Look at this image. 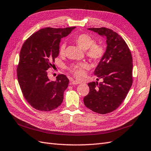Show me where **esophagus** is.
<instances>
[{
	"mask_svg": "<svg viewBox=\"0 0 151 151\" xmlns=\"http://www.w3.org/2000/svg\"><path fill=\"white\" fill-rule=\"evenodd\" d=\"M81 82L79 81H77V80H72L71 81V83L72 85H78V84H80Z\"/></svg>",
	"mask_w": 151,
	"mask_h": 151,
	"instance_id": "34e87169",
	"label": "esophagus"
}]
</instances>
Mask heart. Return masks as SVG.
<instances>
[{
    "mask_svg": "<svg viewBox=\"0 0 151 151\" xmlns=\"http://www.w3.org/2000/svg\"><path fill=\"white\" fill-rule=\"evenodd\" d=\"M75 42L80 47L86 50V55L93 61L98 62L101 60L105 54L106 48L101 44L96 43L95 39L87 33H80L74 37ZM66 51V43L61 42L59 46V55H63ZM88 65L86 62L73 63L68 67V70L78 78H81L85 74V70L88 69Z\"/></svg>",
    "mask_w": 151,
    "mask_h": 151,
    "instance_id": "b5f03b06",
    "label": "heart"
}]
</instances>
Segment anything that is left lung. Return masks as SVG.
<instances>
[{
	"label": "left lung",
	"mask_w": 151,
	"mask_h": 151,
	"mask_svg": "<svg viewBox=\"0 0 151 151\" xmlns=\"http://www.w3.org/2000/svg\"><path fill=\"white\" fill-rule=\"evenodd\" d=\"M88 29L105 35L107 46L94 72L103 81L88 83L89 93L83 101L93 112L105 114L118 109L132 85V58L124 39L111 29L102 27Z\"/></svg>",
	"instance_id": "left-lung-1"
}]
</instances>
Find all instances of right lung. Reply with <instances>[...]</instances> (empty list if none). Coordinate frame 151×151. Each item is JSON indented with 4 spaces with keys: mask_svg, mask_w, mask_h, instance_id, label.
Segmentation results:
<instances>
[{
    "mask_svg": "<svg viewBox=\"0 0 151 151\" xmlns=\"http://www.w3.org/2000/svg\"><path fill=\"white\" fill-rule=\"evenodd\" d=\"M75 27L45 28L29 37L23 44L17 67V75L22 94L33 108L51 111L61 105L69 80L59 74L56 81H50L48 69L54 65L59 55L61 39Z\"/></svg>",
    "mask_w": 151,
    "mask_h": 151,
    "instance_id": "add662e5",
    "label": "right lung"
}]
</instances>
